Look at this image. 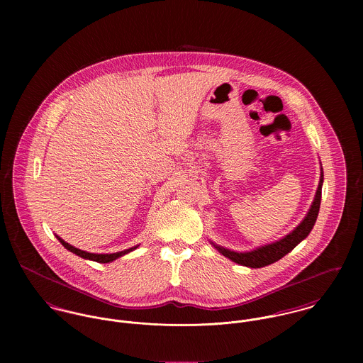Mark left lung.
<instances>
[{"mask_svg": "<svg viewBox=\"0 0 363 363\" xmlns=\"http://www.w3.org/2000/svg\"><path fill=\"white\" fill-rule=\"evenodd\" d=\"M321 184H323V172H321V177H320V183H318V189L314 197V201L311 204V209L308 212V215L305 216V219L301 222V225L292 230L289 235H286L284 239L259 247L253 252H247V253H236V252H230L228 249H223L220 246H215V249L222 253L225 257L240 264V265H246L250 268H261L265 265H269L279 259H282L284 256H286L289 252H292L309 233H311L314 222L317 219L318 215V209H320V201H321Z\"/></svg>", "mask_w": 363, "mask_h": 363, "instance_id": "obj_1", "label": "left lung"}]
</instances>
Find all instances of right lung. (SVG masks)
Segmentation results:
<instances>
[{
    "instance_id": "1",
    "label": "right lung",
    "mask_w": 363,
    "mask_h": 363,
    "mask_svg": "<svg viewBox=\"0 0 363 363\" xmlns=\"http://www.w3.org/2000/svg\"><path fill=\"white\" fill-rule=\"evenodd\" d=\"M57 239L60 240V243L67 249V250H69V252H72L74 255H77V256H79V257H82V259H92V261H96V262H110V261H113V259H118V257H121V256H124V255H127V253H130V252H133L134 249H137L138 246H135V247H131V249H127V250H124V252H118V253H111V255H94V253H88V252H84V250H79V249H77V247H74V246H71V245H68L67 242H64L62 239H60L58 236H57Z\"/></svg>"
}]
</instances>
